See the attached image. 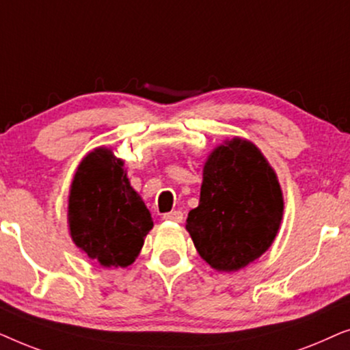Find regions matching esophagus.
I'll return each instance as SVG.
<instances>
[{
  "label": "esophagus",
  "instance_id": "1",
  "mask_svg": "<svg viewBox=\"0 0 350 350\" xmlns=\"http://www.w3.org/2000/svg\"><path fill=\"white\" fill-rule=\"evenodd\" d=\"M165 221H175V223H181V219H183V213L178 212V210H174V212H169V213H164Z\"/></svg>",
  "mask_w": 350,
  "mask_h": 350
}]
</instances>
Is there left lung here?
Returning a JSON list of instances; mask_svg holds the SVG:
<instances>
[{"mask_svg":"<svg viewBox=\"0 0 350 350\" xmlns=\"http://www.w3.org/2000/svg\"><path fill=\"white\" fill-rule=\"evenodd\" d=\"M282 217L284 196L274 169L252 142L234 137L210 152L186 231L205 262L234 272L272 245Z\"/></svg>","mask_w":350,"mask_h":350,"instance_id":"8db88e82","label":"left lung"}]
</instances>
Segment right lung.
I'll list each match as a JSON object with an SVG mask.
<instances>
[{"instance_id":"add662e5","label":"right lung","mask_w":350,"mask_h":350,"mask_svg":"<svg viewBox=\"0 0 350 350\" xmlns=\"http://www.w3.org/2000/svg\"><path fill=\"white\" fill-rule=\"evenodd\" d=\"M70 236L103 267H127L140 253L152 218L131 186L124 161L95 148L81 161L68 199Z\"/></svg>"}]
</instances>
